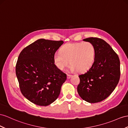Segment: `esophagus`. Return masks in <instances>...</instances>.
I'll return each mask as SVG.
<instances>
[{
    "label": "esophagus",
    "mask_w": 128,
    "mask_h": 128,
    "mask_svg": "<svg viewBox=\"0 0 128 128\" xmlns=\"http://www.w3.org/2000/svg\"><path fill=\"white\" fill-rule=\"evenodd\" d=\"M72 77V75L71 74H67V78L68 79H70V78Z\"/></svg>",
    "instance_id": "1"
}]
</instances>
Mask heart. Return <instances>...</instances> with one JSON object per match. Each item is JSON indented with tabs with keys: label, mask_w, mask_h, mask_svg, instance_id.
Listing matches in <instances>:
<instances>
[{
	"label": "heart",
	"mask_w": 128,
	"mask_h": 128,
	"mask_svg": "<svg viewBox=\"0 0 128 128\" xmlns=\"http://www.w3.org/2000/svg\"><path fill=\"white\" fill-rule=\"evenodd\" d=\"M95 57V48L89 42L68 43L62 48L61 51L56 52L54 61L59 69L64 70L70 63L71 71H86L92 66Z\"/></svg>",
	"instance_id": "obj_1"
}]
</instances>
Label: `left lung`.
<instances>
[{"label":"left lung","mask_w":128,"mask_h":128,"mask_svg":"<svg viewBox=\"0 0 128 128\" xmlns=\"http://www.w3.org/2000/svg\"><path fill=\"white\" fill-rule=\"evenodd\" d=\"M83 40L93 44L95 57L89 70L79 75L77 91L83 100L90 103H98L109 97L118 83L120 61L117 54L103 39L90 37Z\"/></svg>","instance_id":"1"}]
</instances>
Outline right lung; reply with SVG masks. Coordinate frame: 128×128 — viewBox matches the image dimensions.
I'll return each mask as SVG.
<instances>
[{"label": "right lung", "mask_w": 128, "mask_h": 128, "mask_svg": "<svg viewBox=\"0 0 128 128\" xmlns=\"http://www.w3.org/2000/svg\"><path fill=\"white\" fill-rule=\"evenodd\" d=\"M63 42L39 39L19 54L16 76L21 92L32 103L47 106L60 95L66 74L56 66L54 55Z\"/></svg>", "instance_id": "1"}]
</instances>
